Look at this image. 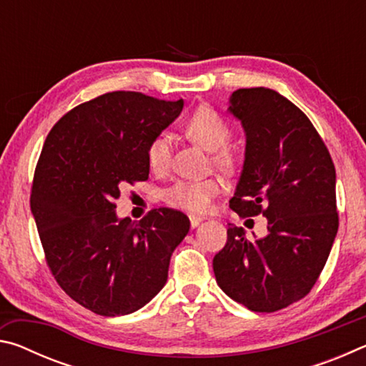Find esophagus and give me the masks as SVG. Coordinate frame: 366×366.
<instances>
[{
	"mask_svg": "<svg viewBox=\"0 0 366 366\" xmlns=\"http://www.w3.org/2000/svg\"><path fill=\"white\" fill-rule=\"evenodd\" d=\"M189 219H190V226H192V227H197V226L200 224V222L203 221L202 216H197V214H190Z\"/></svg>",
	"mask_w": 366,
	"mask_h": 366,
	"instance_id": "esophagus-1",
	"label": "esophagus"
}]
</instances>
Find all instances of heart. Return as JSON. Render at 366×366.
I'll use <instances>...</instances> for the list:
<instances>
[{"mask_svg": "<svg viewBox=\"0 0 366 366\" xmlns=\"http://www.w3.org/2000/svg\"><path fill=\"white\" fill-rule=\"evenodd\" d=\"M184 132L198 147L212 152V163L226 174L239 168V154L227 145L232 129L213 108L200 107L184 121ZM148 166L157 174H164L171 166V140L159 134L147 148ZM219 179L209 176L197 181H177L164 192V202L172 208L190 213L207 212L213 198L219 194Z\"/></svg>", "mask_w": 366, "mask_h": 366, "instance_id": "b5f03b06", "label": "heart"}]
</instances>
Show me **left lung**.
Returning a JSON list of instances; mask_svg holds the SVG:
<instances>
[{"instance_id": "8db88e82", "label": "left lung", "mask_w": 366, "mask_h": 366, "mask_svg": "<svg viewBox=\"0 0 366 366\" xmlns=\"http://www.w3.org/2000/svg\"><path fill=\"white\" fill-rule=\"evenodd\" d=\"M229 111L247 137L229 207L240 218L263 214L268 234L249 240L229 227L213 271L232 300L272 313L303 299L325 268L339 227L336 169L312 121L277 92L239 89Z\"/></svg>"}]
</instances>
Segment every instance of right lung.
Listing matches in <instances>:
<instances>
[{
	"label": "right lung",
	"mask_w": 366,
	"mask_h": 366,
	"mask_svg": "<svg viewBox=\"0 0 366 366\" xmlns=\"http://www.w3.org/2000/svg\"><path fill=\"white\" fill-rule=\"evenodd\" d=\"M182 107L109 92L66 113L43 144L30 208L46 264L72 300L102 317L150 302L189 232L190 221L177 209L153 208L139 222L114 212L126 185L148 179V144Z\"/></svg>",
	"instance_id": "add662e5"
}]
</instances>
